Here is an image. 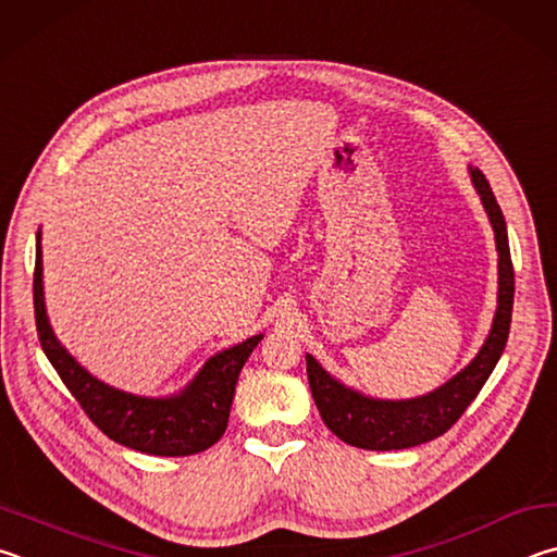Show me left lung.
Returning a JSON list of instances; mask_svg holds the SVG:
<instances>
[{
  "mask_svg": "<svg viewBox=\"0 0 557 557\" xmlns=\"http://www.w3.org/2000/svg\"><path fill=\"white\" fill-rule=\"evenodd\" d=\"M470 175L482 205L494 227L496 251H499V294H496V313L490 335L476 357L462 372H457L450 382H445L435 392L404 398V401H386L372 398L339 384L323 367L315 362L313 355H306L308 382L313 392L315 406L323 416L325 425L339 441L362 450H404L428 441H435L450 431L467 406L482 392L486 379L494 372L496 362L509 339L511 308H513V263L509 251V234L499 202H496L490 181L480 169H472Z\"/></svg>",
  "mask_w": 557,
  "mask_h": 557,
  "instance_id": "left-lung-1",
  "label": "left lung"
}]
</instances>
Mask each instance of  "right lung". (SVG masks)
<instances>
[{
  "instance_id": "right-lung-1",
  "label": "right lung",
  "mask_w": 557,
  "mask_h": 557,
  "mask_svg": "<svg viewBox=\"0 0 557 557\" xmlns=\"http://www.w3.org/2000/svg\"><path fill=\"white\" fill-rule=\"evenodd\" d=\"M34 313L41 347L63 379L67 392L90 416V421L114 443L146 455L185 457L208 450L227 431L234 386L244 362L263 335H253L230 349H222L195 374L181 394L149 398L126 394L122 388L95 379L75 357L58 343L46 315L44 300V261L41 230L36 232V269H34Z\"/></svg>"
}]
</instances>
